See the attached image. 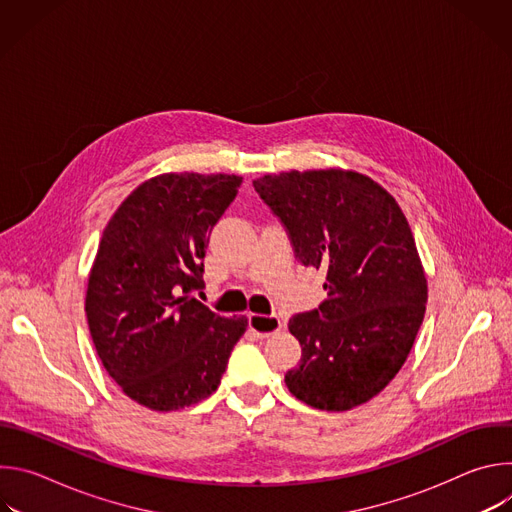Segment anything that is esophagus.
<instances>
[{
    "label": "esophagus",
    "instance_id": "1",
    "mask_svg": "<svg viewBox=\"0 0 512 512\" xmlns=\"http://www.w3.org/2000/svg\"><path fill=\"white\" fill-rule=\"evenodd\" d=\"M249 328L261 336L267 338L275 332L281 330V320L277 316H259V314H249Z\"/></svg>",
    "mask_w": 512,
    "mask_h": 512
}]
</instances>
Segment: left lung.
<instances>
[{"label":"left lung","instance_id":"obj_1","mask_svg":"<svg viewBox=\"0 0 512 512\" xmlns=\"http://www.w3.org/2000/svg\"><path fill=\"white\" fill-rule=\"evenodd\" d=\"M281 218L296 257L326 271V300L289 320L302 360L285 385L302 403L348 411L401 371L427 302L407 218L373 178L354 170H291L253 180Z\"/></svg>","mask_w":512,"mask_h":512}]
</instances>
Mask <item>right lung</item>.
Instances as JSON below:
<instances>
[{
	"label": "right lung",
	"mask_w": 512,
	"mask_h": 512,
	"mask_svg": "<svg viewBox=\"0 0 512 512\" xmlns=\"http://www.w3.org/2000/svg\"><path fill=\"white\" fill-rule=\"evenodd\" d=\"M235 174L168 172L115 210L89 271L85 312L109 377L152 411L190 407L216 391L247 318L192 298L206 239L235 200Z\"/></svg>",
	"instance_id": "1"
}]
</instances>
